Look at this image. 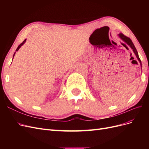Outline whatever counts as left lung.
<instances>
[{"label": "left lung", "mask_w": 149, "mask_h": 149, "mask_svg": "<svg viewBox=\"0 0 149 149\" xmlns=\"http://www.w3.org/2000/svg\"><path fill=\"white\" fill-rule=\"evenodd\" d=\"M119 37H120L122 40H123V41H124L125 42L127 43L129 45L130 47V48H131L132 49L133 52H134L135 55H136V57H137V58L138 59V60L139 61L140 63H141V66H142L141 60V59H140V58H139V55H138V53H137V49H136V47H135L134 43H132L131 39H130V38H129V37H126L125 35H124L123 33H119Z\"/></svg>", "instance_id": "1"}]
</instances>
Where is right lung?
Instances as JSON below:
<instances>
[{
	"label": "right lung",
	"instance_id": "right-lung-1",
	"mask_svg": "<svg viewBox=\"0 0 149 149\" xmlns=\"http://www.w3.org/2000/svg\"><path fill=\"white\" fill-rule=\"evenodd\" d=\"M25 41H26V39H25L24 40V42H22V43H20V45H19V47H17V49H16V51L15 52H17V51H18V50H19V48L21 47V46H22V45H23L25 43ZM15 53L14 54H13V56H14V55H15Z\"/></svg>",
	"mask_w": 149,
	"mask_h": 149
}]
</instances>
